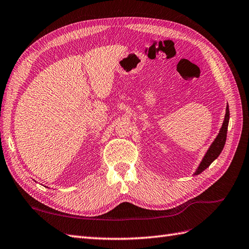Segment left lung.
<instances>
[{
  "instance_id": "8db88e82",
  "label": "left lung",
  "mask_w": 249,
  "mask_h": 249,
  "mask_svg": "<svg viewBox=\"0 0 249 249\" xmlns=\"http://www.w3.org/2000/svg\"><path fill=\"white\" fill-rule=\"evenodd\" d=\"M228 122H229V108L227 106L226 108V115H225V120H224V123L221 130H219V134L217 135L216 139L214 140V142L212 143V145L210 146V148L208 149V152L206 154V156L204 157L203 161H201V163L199 165V167L196 171L195 175H198L200 174L201 172L205 171L208 166H209L213 161H214L219 154L222 153L224 145H225V142H226V138H227V129H228Z\"/></svg>"
}]
</instances>
